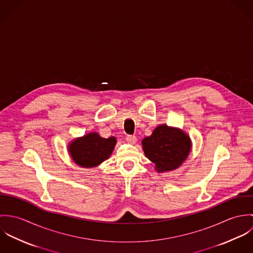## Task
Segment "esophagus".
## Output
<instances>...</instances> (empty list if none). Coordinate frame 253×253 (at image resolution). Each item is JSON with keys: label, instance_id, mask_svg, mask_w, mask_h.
<instances>
[{"label": "esophagus", "instance_id": "34e87169", "mask_svg": "<svg viewBox=\"0 0 253 253\" xmlns=\"http://www.w3.org/2000/svg\"><path fill=\"white\" fill-rule=\"evenodd\" d=\"M126 142H128L129 144H134L137 139H136V136H134V135H126Z\"/></svg>", "mask_w": 253, "mask_h": 253}]
</instances>
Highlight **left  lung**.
Segmentation results:
<instances>
[{
	"mask_svg": "<svg viewBox=\"0 0 253 253\" xmlns=\"http://www.w3.org/2000/svg\"><path fill=\"white\" fill-rule=\"evenodd\" d=\"M145 156L156 165L159 172L179 168L191 150L189 136L180 129L166 125L158 126L142 140Z\"/></svg>",
	"mask_w": 253,
	"mask_h": 253,
	"instance_id": "8db88e82",
	"label": "left lung"
}]
</instances>
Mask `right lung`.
<instances>
[{"mask_svg":"<svg viewBox=\"0 0 253 253\" xmlns=\"http://www.w3.org/2000/svg\"><path fill=\"white\" fill-rule=\"evenodd\" d=\"M116 138H103L98 133H88L74 140L69 152L74 162L83 168H93L107 160L116 145Z\"/></svg>","mask_w":253,"mask_h":253,"instance_id":"add662e5","label":"right lung"}]
</instances>
